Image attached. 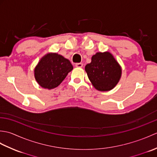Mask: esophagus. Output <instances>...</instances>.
Returning <instances> with one entry per match:
<instances>
[{
  "instance_id": "1",
  "label": "esophagus",
  "mask_w": 157,
  "mask_h": 157,
  "mask_svg": "<svg viewBox=\"0 0 157 157\" xmlns=\"http://www.w3.org/2000/svg\"><path fill=\"white\" fill-rule=\"evenodd\" d=\"M75 67H79V68H81L83 67V64L81 63H76L75 64Z\"/></svg>"
}]
</instances>
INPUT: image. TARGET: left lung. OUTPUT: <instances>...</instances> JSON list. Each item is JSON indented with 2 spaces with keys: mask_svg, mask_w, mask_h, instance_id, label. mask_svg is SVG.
<instances>
[{
  "mask_svg": "<svg viewBox=\"0 0 157 157\" xmlns=\"http://www.w3.org/2000/svg\"><path fill=\"white\" fill-rule=\"evenodd\" d=\"M85 71L93 86L98 91L111 90L118 84L122 74L121 67L109 52H96Z\"/></svg>",
  "mask_w": 157,
  "mask_h": 157,
  "instance_id": "obj_1",
  "label": "left lung"
}]
</instances>
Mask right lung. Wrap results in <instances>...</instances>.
I'll use <instances>...</instances> for the list:
<instances>
[{
    "label": "right lung",
    "mask_w": 157,
    "mask_h": 157,
    "mask_svg": "<svg viewBox=\"0 0 157 157\" xmlns=\"http://www.w3.org/2000/svg\"><path fill=\"white\" fill-rule=\"evenodd\" d=\"M73 69L67 59L56 52H49L40 60L34 68V78L42 88L51 90L61 84Z\"/></svg>",
    "instance_id": "obj_1"
}]
</instances>
